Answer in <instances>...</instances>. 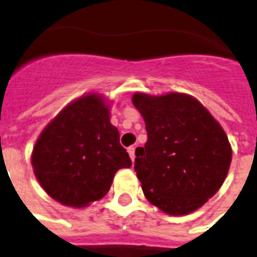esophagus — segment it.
<instances>
[{
	"instance_id": "1",
	"label": "esophagus",
	"mask_w": 257,
	"mask_h": 257,
	"mask_svg": "<svg viewBox=\"0 0 257 257\" xmlns=\"http://www.w3.org/2000/svg\"><path fill=\"white\" fill-rule=\"evenodd\" d=\"M127 153H128V155H130L131 161L134 162L135 161V147H133V146H131V147H128V149H127Z\"/></svg>"
}]
</instances>
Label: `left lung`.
I'll return each instance as SVG.
<instances>
[{"mask_svg":"<svg viewBox=\"0 0 257 257\" xmlns=\"http://www.w3.org/2000/svg\"><path fill=\"white\" fill-rule=\"evenodd\" d=\"M147 142L135 150V172L150 203L168 215L198 210L220 188L232 150L224 130L187 94L133 95Z\"/></svg>","mask_w":257,"mask_h":257,"instance_id":"obj_1","label":"left lung"}]
</instances>
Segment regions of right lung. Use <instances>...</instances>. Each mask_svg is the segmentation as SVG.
<instances>
[{
    "label": "right lung",
    "instance_id": "obj_1",
    "mask_svg": "<svg viewBox=\"0 0 257 257\" xmlns=\"http://www.w3.org/2000/svg\"><path fill=\"white\" fill-rule=\"evenodd\" d=\"M34 174L49 196L69 207H85L107 194L115 172L131 167L119 131L98 94L67 104L37 139Z\"/></svg>",
    "mask_w": 257,
    "mask_h": 257
}]
</instances>
